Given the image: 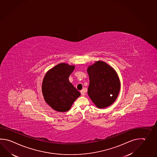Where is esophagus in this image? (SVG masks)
<instances>
[{
	"mask_svg": "<svg viewBox=\"0 0 157 157\" xmlns=\"http://www.w3.org/2000/svg\"><path fill=\"white\" fill-rule=\"evenodd\" d=\"M80 93H81V94H82V96H84V95H85V92H84V90H80Z\"/></svg>",
	"mask_w": 157,
	"mask_h": 157,
	"instance_id": "1",
	"label": "esophagus"
}]
</instances>
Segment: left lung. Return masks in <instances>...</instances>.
<instances>
[{"label": "left lung", "instance_id": "obj_1", "mask_svg": "<svg viewBox=\"0 0 157 157\" xmlns=\"http://www.w3.org/2000/svg\"><path fill=\"white\" fill-rule=\"evenodd\" d=\"M90 78L88 94L97 107L104 109L115 101L121 84L115 70L104 61H97L87 68Z\"/></svg>", "mask_w": 157, "mask_h": 157}]
</instances>
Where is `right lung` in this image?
Instances as JSON below:
<instances>
[{"instance_id":"obj_1","label":"right lung","mask_w":157,"mask_h":157,"mask_svg":"<svg viewBox=\"0 0 157 157\" xmlns=\"http://www.w3.org/2000/svg\"><path fill=\"white\" fill-rule=\"evenodd\" d=\"M74 65L61 63L48 70L42 84V92L46 103L58 112H67L80 96L69 80Z\"/></svg>"}]
</instances>
